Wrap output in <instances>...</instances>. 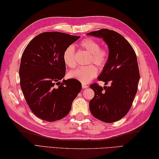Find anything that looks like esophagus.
<instances>
[{
    "label": "esophagus",
    "instance_id": "34e87169",
    "mask_svg": "<svg viewBox=\"0 0 159 159\" xmlns=\"http://www.w3.org/2000/svg\"><path fill=\"white\" fill-rule=\"evenodd\" d=\"M88 88V85H86L85 83H82V88L83 89H85V88Z\"/></svg>",
    "mask_w": 159,
    "mask_h": 159
}]
</instances>
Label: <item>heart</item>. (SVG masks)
I'll return each mask as SVG.
<instances>
[{
  "mask_svg": "<svg viewBox=\"0 0 159 159\" xmlns=\"http://www.w3.org/2000/svg\"><path fill=\"white\" fill-rule=\"evenodd\" d=\"M80 46L90 54L89 63H93L99 68H104L108 63L109 52L105 47H101L100 44L92 38H85L80 42ZM63 60L66 66L74 68L76 65L75 50L73 45H70L65 49ZM98 70L93 64L88 66H81L70 71V77L78 80L84 83H88L97 76Z\"/></svg>",
  "mask_w": 159,
  "mask_h": 159,
  "instance_id": "1",
  "label": "heart"
}]
</instances>
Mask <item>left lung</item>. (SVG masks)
Wrapping results in <instances>:
<instances>
[{"mask_svg": "<svg viewBox=\"0 0 159 159\" xmlns=\"http://www.w3.org/2000/svg\"><path fill=\"white\" fill-rule=\"evenodd\" d=\"M87 34L102 38L108 45L109 61L98 80L111 84L89 86L95 93L89 104L90 112L100 121L113 123L127 115L137 93L140 78L137 56L129 42L117 32L105 28Z\"/></svg>", "mask_w": 159, "mask_h": 159, "instance_id": "8db88e82", "label": "left lung"}]
</instances>
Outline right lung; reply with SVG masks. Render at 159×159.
Segmentation results:
<instances>
[{
  "instance_id": "right-lung-1",
  "label": "right lung",
  "mask_w": 159,
  "mask_h": 159,
  "mask_svg": "<svg viewBox=\"0 0 159 159\" xmlns=\"http://www.w3.org/2000/svg\"><path fill=\"white\" fill-rule=\"evenodd\" d=\"M80 38L60 32H43L34 38L22 53L20 88L31 111L42 120L53 122L65 117L80 92L78 80L60 81L66 74L64 52Z\"/></svg>"
}]
</instances>
